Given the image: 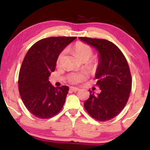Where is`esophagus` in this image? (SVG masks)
I'll return each mask as SVG.
<instances>
[{"mask_svg": "<svg viewBox=\"0 0 150 150\" xmlns=\"http://www.w3.org/2000/svg\"><path fill=\"white\" fill-rule=\"evenodd\" d=\"M69 89H70V91H72L73 92H76L78 91H79V88H77V87H70L69 88Z\"/></svg>", "mask_w": 150, "mask_h": 150, "instance_id": "34e87169", "label": "esophagus"}]
</instances>
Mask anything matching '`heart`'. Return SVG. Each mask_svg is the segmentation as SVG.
<instances>
[{"instance_id":"b5f03b06","label":"heart","mask_w":150,"mask_h":150,"mask_svg":"<svg viewBox=\"0 0 150 150\" xmlns=\"http://www.w3.org/2000/svg\"><path fill=\"white\" fill-rule=\"evenodd\" d=\"M73 51L76 57L81 61H88L89 59L91 57L93 54V50L91 47L89 46L86 43H82V42H77L73 46ZM64 56V51H62L59 54V55L57 57V64H60L62 60L63 57ZM96 65V60H92L90 62V66L91 67H94ZM86 78V74L83 72H78V73L71 74L68 77V81L72 83H78L81 82L82 81Z\"/></svg>"}]
</instances>
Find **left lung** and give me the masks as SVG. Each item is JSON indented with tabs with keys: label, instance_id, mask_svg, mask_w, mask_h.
I'll return each instance as SVG.
<instances>
[{
	"label": "left lung",
	"instance_id": "8db88e82",
	"mask_svg": "<svg viewBox=\"0 0 150 150\" xmlns=\"http://www.w3.org/2000/svg\"><path fill=\"white\" fill-rule=\"evenodd\" d=\"M83 43L94 48L99 54L95 78L101 92L90 96L84 102L86 111L93 118L107 121L116 117L126 104L131 92V72L128 62L114 43L104 39L79 37Z\"/></svg>",
	"mask_w": 150,
	"mask_h": 150
}]
</instances>
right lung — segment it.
I'll list each match as a JSON object with an SVG mask.
<instances>
[{
    "label": "right lung",
    "instance_id": "obj_1",
    "mask_svg": "<svg viewBox=\"0 0 150 150\" xmlns=\"http://www.w3.org/2000/svg\"><path fill=\"white\" fill-rule=\"evenodd\" d=\"M76 37L42 39L29 49L19 74V91L29 111L35 117L47 119L57 115L64 105L69 87L55 88L48 81L57 57Z\"/></svg>",
    "mask_w": 150,
    "mask_h": 150
}]
</instances>
